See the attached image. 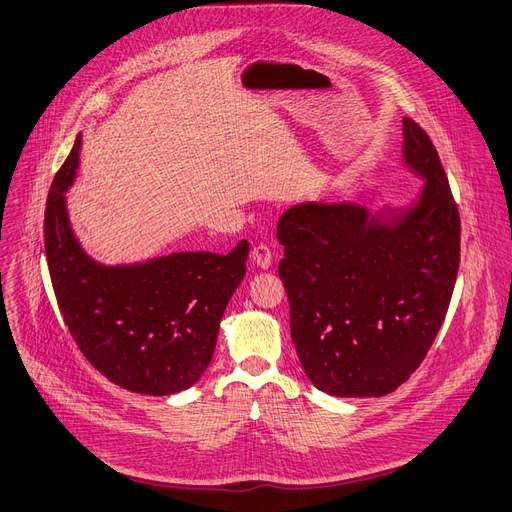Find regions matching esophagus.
<instances>
[{
    "label": "esophagus",
    "mask_w": 512,
    "mask_h": 512,
    "mask_svg": "<svg viewBox=\"0 0 512 512\" xmlns=\"http://www.w3.org/2000/svg\"><path fill=\"white\" fill-rule=\"evenodd\" d=\"M251 257H253V263L261 269H269L271 261H273V251L267 247V245H255L253 251H251Z\"/></svg>",
    "instance_id": "obj_1"
}]
</instances>
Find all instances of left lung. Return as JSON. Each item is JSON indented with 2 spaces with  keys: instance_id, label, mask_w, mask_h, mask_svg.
<instances>
[{
  "instance_id": "1",
  "label": "left lung",
  "mask_w": 512,
  "mask_h": 512,
  "mask_svg": "<svg viewBox=\"0 0 512 512\" xmlns=\"http://www.w3.org/2000/svg\"><path fill=\"white\" fill-rule=\"evenodd\" d=\"M404 161L427 183L394 224L351 202L294 206L277 222L292 341L310 382L333 396H384L402 386L451 302L459 212L433 141L410 118Z\"/></svg>"
}]
</instances>
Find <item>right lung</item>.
Here are the masks:
<instances>
[{
	"label": "right lung",
	"instance_id": "add662e5",
	"mask_svg": "<svg viewBox=\"0 0 512 512\" xmlns=\"http://www.w3.org/2000/svg\"><path fill=\"white\" fill-rule=\"evenodd\" d=\"M81 136L57 171L44 210V251L61 316L83 357L136 394L194 386L212 361L220 318L245 277L249 243L228 255L171 253L106 267L79 247L65 190L75 179Z\"/></svg>",
	"mask_w": 512,
	"mask_h": 512
}]
</instances>
